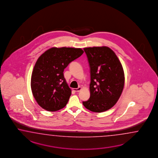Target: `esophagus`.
<instances>
[{"label":"esophagus","instance_id":"1","mask_svg":"<svg viewBox=\"0 0 158 158\" xmlns=\"http://www.w3.org/2000/svg\"><path fill=\"white\" fill-rule=\"evenodd\" d=\"M81 90V87H79L78 88H77V89H73V90L74 91H75V92H79Z\"/></svg>","mask_w":158,"mask_h":158}]
</instances>
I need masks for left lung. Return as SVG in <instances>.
<instances>
[{
	"label": "left lung",
	"mask_w": 158,
	"mask_h": 158,
	"mask_svg": "<svg viewBox=\"0 0 158 158\" xmlns=\"http://www.w3.org/2000/svg\"><path fill=\"white\" fill-rule=\"evenodd\" d=\"M83 49L90 67V97L83 104L90 111H106L115 105L123 92L125 78L122 65L108 47Z\"/></svg>",
	"instance_id": "1"
}]
</instances>
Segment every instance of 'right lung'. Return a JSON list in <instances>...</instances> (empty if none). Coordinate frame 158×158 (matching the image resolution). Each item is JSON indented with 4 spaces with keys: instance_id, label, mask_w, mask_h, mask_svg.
Instances as JSON below:
<instances>
[{
    "instance_id": "right-lung-1",
    "label": "right lung",
    "mask_w": 158,
    "mask_h": 158,
    "mask_svg": "<svg viewBox=\"0 0 158 158\" xmlns=\"http://www.w3.org/2000/svg\"><path fill=\"white\" fill-rule=\"evenodd\" d=\"M83 52L81 48H52L40 56L32 73L31 88L44 109L55 111L65 106L71 90L64 78V69Z\"/></svg>"
}]
</instances>
